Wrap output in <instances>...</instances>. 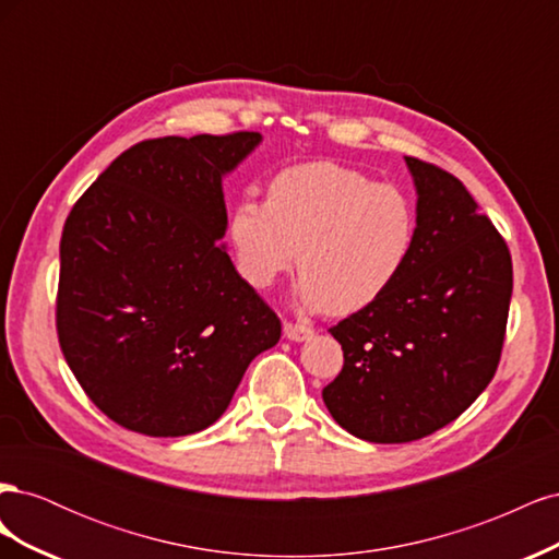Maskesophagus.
<instances>
[{
    "label": "esophagus",
    "instance_id": "34e87169",
    "mask_svg": "<svg viewBox=\"0 0 559 559\" xmlns=\"http://www.w3.org/2000/svg\"><path fill=\"white\" fill-rule=\"evenodd\" d=\"M314 335V331L306 324H292V321H284V337L292 343H306Z\"/></svg>",
    "mask_w": 559,
    "mask_h": 559
}]
</instances>
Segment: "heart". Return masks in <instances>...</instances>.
Masks as SVG:
<instances>
[{"label": "heart", "instance_id": "heart-1", "mask_svg": "<svg viewBox=\"0 0 559 559\" xmlns=\"http://www.w3.org/2000/svg\"><path fill=\"white\" fill-rule=\"evenodd\" d=\"M228 233L240 273L257 289L298 261V306L352 314L373 306L408 267L419 214L399 186L335 163H306L270 181L267 202H238Z\"/></svg>", "mask_w": 559, "mask_h": 559}]
</instances>
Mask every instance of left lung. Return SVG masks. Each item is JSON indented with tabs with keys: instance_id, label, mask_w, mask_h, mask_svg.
<instances>
[{
	"instance_id": "obj_1",
	"label": "left lung",
	"mask_w": 559,
	"mask_h": 559,
	"mask_svg": "<svg viewBox=\"0 0 559 559\" xmlns=\"http://www.w3.org/2000/svg\"><path fill=\"white\" fill-rule=\"evenodd\" d=\"M403 160L417 193L415 253L380 300L329 331L345 366L321 392L337 425L370 443L425 438L483 394L513 294L509 247L466 186Z\"/></svg>"
}]
</instances>
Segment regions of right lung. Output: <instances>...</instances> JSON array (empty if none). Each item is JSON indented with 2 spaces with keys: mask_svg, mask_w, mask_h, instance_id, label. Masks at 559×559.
<instances>
[{
  "mask_svg": "<svg viewBox=\"0 0 559 559\" xmlns=\"http://www.w3.org/2000/svg\"><path fill=\"white\" fill-rule=\"evenodd\" d=\"M259 132L148 140L79 198L60 240L58 337L116 425L189 436L226 413L282 324L235 270L224 179Z\"/></svg>",
  "mask_w": 559,
  "mask_h": 559,
  "instance_id": "add662e5",
  "label": "right lung"
}]
</instances>
